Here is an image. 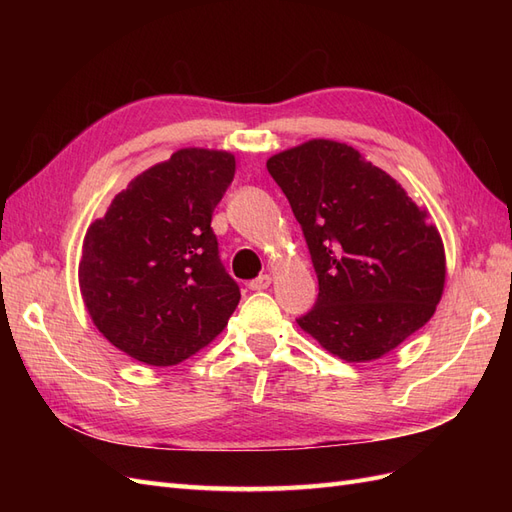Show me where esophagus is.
I'll return each mask as SVG.
<instances>
[{
  "mask_svg": "<svg viewBox=\"0 0 512 512\" xmlns=\"http://www.w3.org/2000/svg\"><path fill=\"white\" fill-rule=\"evenodd\" d=\"M271 286V275L269 273H262L258 275L256 280L250 282V290H267Z\"/></svg>",
  "mask_w": 512,
  "mask_h": 512,
  "instance_id": "1",
  "label": "esophagus"
}]
</instances>
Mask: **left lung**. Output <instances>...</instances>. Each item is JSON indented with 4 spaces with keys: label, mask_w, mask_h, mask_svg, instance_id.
I'll use <instances>...</instances> for the list:
<instances>
[{
    "label": "left lung",
    "mask_w": 512,
    "mask_h": 512,
    "mask_svg": "<svg viewBox=\"0 0 512 512\" xmlns=\"http://www.w3.org/2000/svg\"><path fill=\"white\" fill-rule=\"evenodd\" d=\"M301 224L318 301L297 320L346 363L395 350L436 312L446 254L429 211L359 151L312 138L267 160Z\"/></svg>",
    "instance_id": "left-lung-1"
}]
</instances>
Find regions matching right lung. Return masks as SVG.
I'll use <instances>...</instances> for the list:
<instances>
[{"label": "right lung", "mask_w": 512, "mask_h": 512, "mask_svg": "<svg viewBox=\"0 0 512 512\" xmlns=\"http://www.w3.org/2000/svg\"><path fill=\"white\" fill-rule=\"evenodd\" d=\"M224 149L185 147L136 175L83 239L79 288L117 350L179 365L228 324L241 292L224 271L211 215L235 177Z\"/></svg>", "instance_id": "right-lung-1"}]
</instances>
